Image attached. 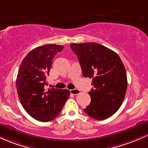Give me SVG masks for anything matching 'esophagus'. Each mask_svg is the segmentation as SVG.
I'll return each mask as SVG.
<instances>
[{
  "mask_svg": "<svg viewBox=\"0 0 148 148\" xmlns=\"http://www.w3.org/2000/svg\"><path fill=\"white\" fill-rule=\"evenodd\" d=\"M70 92L71 94L72 95H79L80 94V92L79 90H77V89H73V90H70Z\"/></svg>",
  "mask_w": 148,
  "mask_h": 148,
  "instance_id": "obj_1",
  "label": "esophagus"
}]
</instances>
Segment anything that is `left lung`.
Returning <instances> with one entry per match:
<instances>
[{"instance_id":"obj_1","label":"left lung","mask_w":148,"mask_h":148,"mask_svg":"<svg viewBox=\"0 0 148 148\" xmlns=\"http://www.w3.org/2000/svg\"><path fill=\"white\" fill-rule=\"evenodd\" d=\"M84 77L92 79L88 92L91 101L84 109L91 118L102 120L120 108L127 88V73L121 59L111 49L95 42L72 44Z\"/></svg>"}]
</instances>
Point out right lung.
I'll list each match as a JSON object with an SVG mask.
<instances>
[{"label":"right lung","instance_id":"right-lung-1","mask_svg":"<svg viewBox=\"0 0 148 148\" xmlns=\"http://www.w3.org/2000/svg\"><path fill=\"white\" fill-rule=\"evenodd\" d=\"M63 48L56 45L36 47L27 54L18 69L16 85L20 102L39 121L49 122L57 117L70 95L69 90H46L52 60Z\"/></svg>","mask_w":148,"mask_h":148}]
</instances>
